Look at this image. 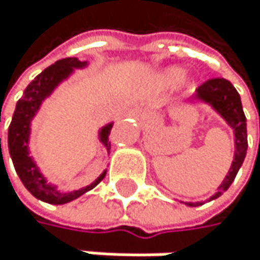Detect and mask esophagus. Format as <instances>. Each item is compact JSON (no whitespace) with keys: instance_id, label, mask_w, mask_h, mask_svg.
Returning <instances> with one entry per match:
<instances>
[{"instance_id":"esophagus-1","label":"esophagus","mask_w":260,"mask_h":260,"mask_svg":"<svg viewBox=\"0 0 260 260\" xmlns=\"http://www.w3.org/2000/svg\"><path fill=\"white\" fill-rule=\"evenodd\" d=\"M139 118H142V120H146V118H149V115H148L146 112H142V114H139Z\"/></svg>"}]
</instances>
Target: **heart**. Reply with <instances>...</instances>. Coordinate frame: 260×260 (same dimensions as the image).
<instances>
[{
    "label": "heart",
    "mask_w": 260,
    "mask_h": 260,
    "mask_svg": "<svg viewBox=\"0 0 260 260\" xmlns=\"http://www.w3.org/2000/svg\"><path fill=\"white\" fill-rule=\"evenodd\" d=\"M184 76H185V68L179 65L167 67V68H162L156 75V85L162 92L173 90L175 87H178L182 82ZM192 92H193V88L190 87V84H184V95H190Z\"/></svg>",
    "instance_id": "b5f03b06"
}]
</instances>
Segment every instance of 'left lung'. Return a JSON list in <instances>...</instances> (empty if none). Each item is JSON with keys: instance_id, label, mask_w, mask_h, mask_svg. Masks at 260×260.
<instances>
[{"instance_id": "1", "label": "left lung", "mask_w": 260, "mask_h": 260, "mask_svg": "<svg viewBox=\"0 0 260 260\" xmlns=\"http://www.w3.org/2000/svg\"><path fill=\"white\" fill-rule=\"evenodd\" d=\"M195 101L204 106H209L212 111L224 120V123L233 129L234 133V159L233 164L228 170V175L218 185V192H215L209 201H212L218 197H221L229 185H231L237 176V172L240 170L245 156H246V148H248V140H246V118L243 114V107L240 101V95L234 88V85L223 79V78H215L204 82L195 95ZM184 203V201H181ZM185 206L197 207L204 204L203 201L197 203H184Z\"/></svg>"}]
</instances>
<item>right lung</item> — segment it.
<instances>
[{
	"mask_svg": "<svg viewBox=\"0 0 260 260\" xmlns=\"http://www.w3.org/2000/svg\"><path fill=\"white\" fill-rule=\"evenodd\" d=\"M87 67H88L87 60L81 62L78 57H67V59L57 60L51 67L45 68L43 72L26 87L23 96L18 100L15 106V112H14L11 126H9L7 145H9V153H11L17 175L20 176L23 185L27 188L29 193H32L37 200L49 203V204H65V203H70L79 198L85 192L96 187L107 173V170H104L92 184L81 187L78 190L62 192L59 190L56 184L48 182L46 176L40 172L37 162L31 156V148H29L32 120L39 114L43 101L51 96L62 82L72 78L75 70H82ZM112 126H114V121L101 126L98 131V140L101 145H104L107 151L111 149L109 134H111Z\"/></svg>",
	"mask_w": 260,
	"mask_h": 260,
	"instance_id": "1",
	"label": "right lung"
}]
</instances>
